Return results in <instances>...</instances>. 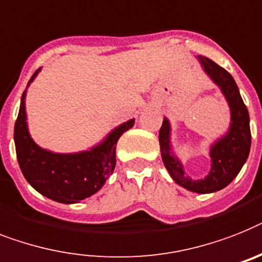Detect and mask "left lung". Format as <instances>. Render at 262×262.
<instances>
[{"instance_id":"1","label":"left lung","mask_w":262,"mask_h":262,"mask_svg":"<svg viewBox=\"0 0 262 262\" xmlns=\"http://www.w3.org/2000/svg\"><path fill=\"white\" fill-rule=\"evenodd\" d=\"M196 60L200 61L205 73L213 80V83L220 87L228 101L230 108V126L228 133L218 138L210 146L209 154L211 167L204 179H191L186 175L182 163L172 151L170 140L171 127L167 118L163 119L159 131V144L162 161L174 182L193 193L209 194L226 187L238 175L239 170L249 157L252 135L249 112L244 104L243 97L239 95L238 87L232 75L205 56H196Z\"/></svg>"}]
</instances>
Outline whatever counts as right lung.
Masks as SVG:
<instances>
[{
    "label": "right lung",
    "mask_w": 262,
    "mask_h": 262,
    "mask_svg": "<svg viewBox=\"0 0 262 262\" xmlns=\"http://www.w3.org/2000/svg\"><path fill=\"white\" fill-rule=\"evenodd\" d=\"M40 71L41 68L34 72L28 87ZM25 96L27 90L21 96L14 124V144L19 168L29 185L49 200L68 205L77 204L97 193L114 172L119 138L134 126L135 119H129L112 129L90 150L58 154L41 148L32 139L27 124Z\"/></svg>",
    "instance_id": "obj_1"
}]
</instances>
